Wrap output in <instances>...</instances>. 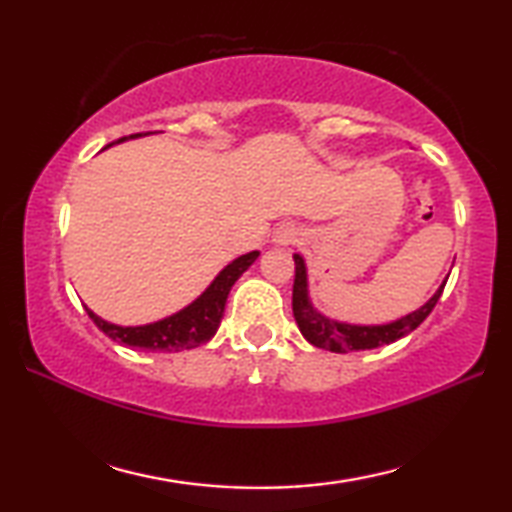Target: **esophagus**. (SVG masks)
Listing matches in <instances>:
<instances>
[{
	"label": "esophagus",
	"mask_w": 512,
	"mask_h": 512,
	"mask_svg": "<svg viewBox=\"0 0 512 512\" xmlns=\"http://www.w3.org/2000/svg\"><path fill=\"white\" fill-rule=\"evenodd\" d=\"M298 237H300V232H298L296 225L287 223V225H280V228L275 230L273 241L277 246H289V244H296Z\"/></svg>",
	"instance_id": "obj_1"
}]
</instances>
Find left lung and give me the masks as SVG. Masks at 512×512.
<instances>
[{
	"instance_id": "obj_1",
	"label": "left lung",
	"mask_w": 512,
	"mask_h": 512,
	"mask_svg": "<svg viewBox=\"0 0 512 512\" xmlns=\"http://www.w3.org/2000/svg\"><path fill=\"white\" fill-rule=\"evenodd\" d=\"M293 262H296V277H293V316H296V323L305 339L316 345V348H323L329 352H352V350H372L379 348V345H388L402 336L411 334L415 327L427 318L436 302L443 296L445 284L440 287L427 305L420 307L413 314L404 316L395 323L388 325H377V327H359V325H345L336 323V320H329L320 316L318 311L309 305L307 298V271L305 262H302L300 255H293Z\"/></svg>"
}]
</instances>
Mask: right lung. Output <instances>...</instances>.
<instances>
[{
    "label": "right lung",
    "instance_id": "add662e5",
    "mask_svg": "<svg viewBox=\"0 0 512 512\" xmlns=\"http://www.w3.org/2000/svg\"><path fill=\"white\" fill-rule=\"evenodd\" d=\"M142 135L146 133H135L128 137H142ZM128 137H121L117 142H124ZM257 255H259L257 250H253V253L237 257L235 262L225 266L223 271L216 275V280L207 287V291L201 298L194 300L192 305L185 307L183 311H178V314L158 320V323L142 325V327H119L101 320L88 307H85V311H88L92 323L117 343L131 345V348H140V350H151V352L192 350V348H198V345L207 343L216 334V329L221 325L225 300H228L232 284H235L239 280V275L255 262Z\"/></svg>",
    "mask_w": 512,
    "mask_h": 512
}]
</instances>
